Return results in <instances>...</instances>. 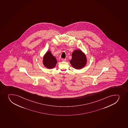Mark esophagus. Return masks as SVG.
I'll return each mask as SVG.
<instances>
[{"instance_id": "esophagus-1", "label": "esophagus", "mask_w": 128, "mask_h": 128, "mask_svg": "<svg viewBox=\"0 0 128 128\" xmlns=\"http://www.w3.org/2000/svg\"><path fill=\"white\" fill-rule=\"evenodd\" d=\"M61 60H62V61H64V62H65V61L66 60V59H62Z\"/></svg>"}]
</instances>
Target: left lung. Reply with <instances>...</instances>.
<instances>
[{
  "label": "left lung",
  "mask_w": 128,
  "mask_h": 128,
  "mask_svg": "<svg viewBox=\"0 0 128 128\" xmlns=\"http://www.w3.org/2000/svg\"><path fill=\"white\" fill-rule=\"evenodd\" d=\"M74 68L80 70L84 68L87 62V58L85 53L80 50H76L72 52V59L70 61Z\"/></svg>",
  "instance_id": "8db88e82"
}]
</instances>
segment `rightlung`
Here are the masks:
<instances>
[{
	"mask_svg": "<svg viewBox=\"0 0 128 128\" xmlns=\"http://www.w3.org/2000/svg\"><path fill=\"white\" fill-rule=\"evenodd\" d=\"M57 60L56 57L52 54L50 51L46 52L44 55L42 60V63L44 67L48 69H52L56 67Z\"/></svg>",
	"mask_w": 128,
	"mask_h": 128,
	"instance_id": "1",
	"label": "right lung"
}]
</instances>
